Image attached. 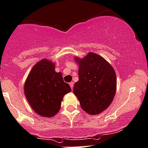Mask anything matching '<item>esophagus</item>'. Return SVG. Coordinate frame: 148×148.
<instances>
[{"label": "esophagus", "instance_id": "34e87169", "mask_svg": "<svg viewBox=\"0 0 148 148\" xmlns=\"http://www.w3.org/2000/svg\"><path fill=\"white\" fill-rule=\"evenodd\" d=\"M70 87H71V88L72 89H73V86H74V82H73V81H72V82H70Z\"/></svg>", "mask_w": 148, "mask_h": 148}]
</instances>
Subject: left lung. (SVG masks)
Segmentation results:
<instances>
[{"label": "left lung", "mask_w": 148, "mask_h": 148, "mask_svg": "<svg viewBox=\"0 0 148 148\" xmlns=\"http://www.w3.org/2000/svg\"><path fill=\"white\" fill-rule=\"evenodd\" d=\"M78 62L79 80L73 93L81 108L90 115L106 110L116 91V75L113 67L101 56L89 52L84 58L75 57Z\"/></svg>", "instance_id": "obj_1"}]
</instances>
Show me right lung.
<instances>
[{
    "label": "right lung",
    "mask_w": 148,
    "mask_h": 148,
    "mask_svg": "<svg viewBox=\"0 0 148 148\" xmlns=\"http://www.w3.org/2000/svg\"><path fill=\"white\" fill-rule=\"evenodd\" d=\"M71 91L55 64L46 59L36 63L24 86L25 97L33 110L40 116L53 117L60 111L63 97Z\"/></svg>",
    "instance_id": "right-lung-1"
}]
</instances>
